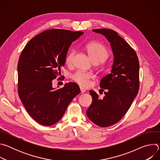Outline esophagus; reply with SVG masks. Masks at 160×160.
I'll use <instances>...</instances> for the list:
<instances>
[{
    "instance_id": "34e87169",
    "label": "esophagus",
    "mask_w": 160,
    "mask_h": 160,
    "mask_svg": "<svg viewBox=\"0 0 160 160\" xmlns=\"http://www.w3.org/2000/svg\"><path fill=\"white\" fill-rule=\"evenodd\" d=\"M80 93L81 94H83V93H85V92H86V90L85 89V88H82V87H80Z\"/></svg>"
}]
</instances>
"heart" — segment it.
<instances>
[{
    "label": "heart",
    "instance_id": "heart-1",
    "mask_svg": "<svg viewBox=\"0 0 160 160\" xmlns=\"http://www.w3.org/2000/svg\"><path fill=\"white\" fill-rule=\"evenodd\" d=\"M86 50L94 63L98 64L101 69L107 67L105 59L109 56V51L104 45L99 42H90L85 46ZM75 54V51L72 50L68 53L65 58V62L68 65L72 64L73 59ZM72 79L78 84L83 87H87L90 84V80L93 78V75L90 72L78 71L73 73Z\"/></svg>",
    "mask_w": 160,
    "mask_h": 160
}]
</instances>
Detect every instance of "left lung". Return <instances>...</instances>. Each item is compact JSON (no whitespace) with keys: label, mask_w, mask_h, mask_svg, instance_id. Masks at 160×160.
Segmentation results:
<instances>
[{"label":"left lung","mask_w":160,"mask_h":160,"mask_svg":"<svg viewBox=\"0 0 160 160\" xmlns=\"http://www.w3.org/2000/svg\"><path fill=\"white\" fill-rule=\"evenodd\" d=\"M110 42L114 62L110 73L100 81L105 96L100 99L90 90L92 102L87 115L96 125L106 127L118 122L131 106L139 89V62L135 51L117 32L109 29H94Z\"/></svg>","instance_id":"obj_1"}]
</instances>
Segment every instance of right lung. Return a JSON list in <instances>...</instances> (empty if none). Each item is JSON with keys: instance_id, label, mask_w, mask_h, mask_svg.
<instances>
[{"instance_id": "1", "label": "right lung", "mask_w": 160, "mask_h": 160, "mask_svg": "<svg viewBox=\"0 0 160 160\" xmlns=\"http://www.w3.org/2000/svg\"><path fill=\"white\" fill-rule=\"evenodd\" d=\"M82 32L51 29L32 38L18 64V92L29 115L37 123L51 126L58 121L73 99L80 92L74 83L59 89L52 80L59 76L72 43Z\"/></svg>"}]
</instances>
